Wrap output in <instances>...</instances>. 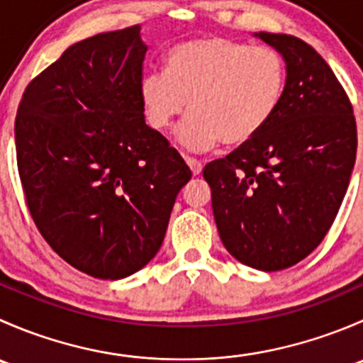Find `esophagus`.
<instances>
[{"label":"esophagus","mask_w":363,"mask_h":363,"mask_svg":"<svg viewBox=\"0 0 363 363\" xmlns=\"http://www.w3.org/2000/svg\"><path fill=\"white\" fill-rule=\"evenodd\" d=\"M186 163H188V167L191 168L193 175H200V174H202V163H200L199 160H195V158H186Z\"/></svg>","instance_id":"34e87169"}]
</instances>
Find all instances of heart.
Masks as SVG:
<instances>
[{
    "instance_id": "heart-1",
    "label": "heart",
    "mask_w": 363,
    "mask_h": 363,
    "mask_svg": "<svg viewBox=\"0 0 363 363\" xmlns=\"http://www.w3.org/2000/svg\"><path fill=\"white\" fill-rule=\"evenodd\" d=\"M286 86V63L272 47L223 36L179 43L167 54V72L140 84L147 123L164 131L186 112L179 144L193 152L247 144L270 123Z\"/></svg>"
}]
</instances>
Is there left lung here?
<instances>
[{"mask_svg":"<svg viewBox=\"0 0 363 363\" xmlns=\"http://www.w3.org/2000/svg\"><path fill=\"white\" fill-rule=\"evenodd\" d=\"M286 63L270 123L226 158L211 161L219 237L233 258L276 272L311 255L330 230L357 158V123L327 61L291 35L256 33Z\"/></svg>","mask_w":363,"mask_h":363,"instance_id":"8db88e82","label":"left lung"}]
</instances>
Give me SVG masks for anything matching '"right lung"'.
Returning <instances> with one entry per match:
<instances>
[{
  "label": "right lung",
  "mask_w": 363,
  "mask_h": 363,
  "mask_svg": "<svg viewBox=\"0 0 363 363\" xmlns=\"http://www.w3.org/2000/svg\"><path fill=\"white\" fill-rule=\"evenodd\" d=\"M140 26L68 47L26 87L17 167L31 218L69 265L123 279L160 251L191 170L145 124Z\"/></svg>",
  "instance_id": "right-lung-1"
}]
</instances>
